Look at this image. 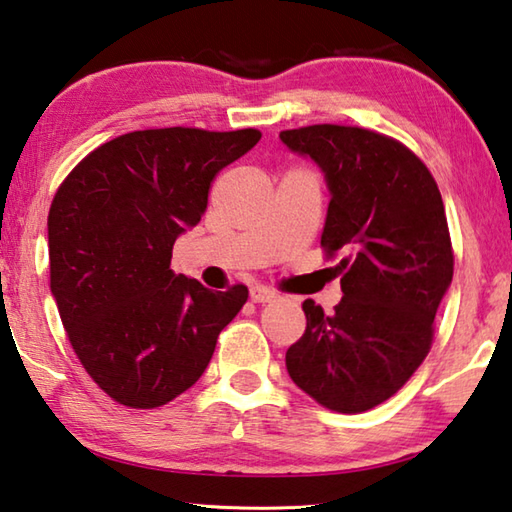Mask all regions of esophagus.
Masks as SVG:
<instances>
[{
    "mask_svg": "<svg viewBox=\"0 0 512 512\" xmlns=\"http://www.w3.org/2000/svg\"><path fill=\"white\" fill-rule=\"evenodd\" d=\"M277 297V293L273 291V288L268 286H262V284H255L253 288H250V300L257 302V304H264V302H273Z\"/></svg>",
    "mask_w": 512,
    "mask_h": 512,
    "instance_id": "esophagus-1",
    "label": "esophagus"
}]
</instances>
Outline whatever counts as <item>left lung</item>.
I'll list each match as a JSON object with an SVG mask.
<instances>
[{"label":"left lung","instance_id":"8db88e82","mask_svg":"<svg viewBox=\"0 0 512 512\" xmlns=\"http://www.w3.org/2000/svg\"><path fill=\"white\" fill-rule=\"evenodd\" d=\"M280 141L320 167L331 197L322 246L349 253L336 266V313L302 304L306 331L286 351L288 376L329 410L367 412L430 351L454 268L441 192L416 154L369 129L311 125Z\"/></svg>","mask_w":512,"mask_h":512}]
</instances>
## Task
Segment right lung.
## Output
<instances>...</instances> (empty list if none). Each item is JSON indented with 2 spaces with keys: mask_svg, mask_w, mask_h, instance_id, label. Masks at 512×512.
I'll list each match as a JSON object with an SVG mask.
<instances>
[{
  "mask_svg": "<svg viewBox=\"0 0 512 512\" xmlns=\"http://www.w3.org/2000/svg\"><path fill=\"white\" fill-rule=\"evenodd\" d=\"M257 129H145L73 170L49 210L51 293L73 351L102 392L138 410L203 376L246 286L210 291L176 275L172 246L201 221L215 176L253 150Z\"/></svg>",
  "mask_w": 512,
  "mask_h": 512,
  "instance_id": "1",
  "label": "right lung"
}]
</instances>
